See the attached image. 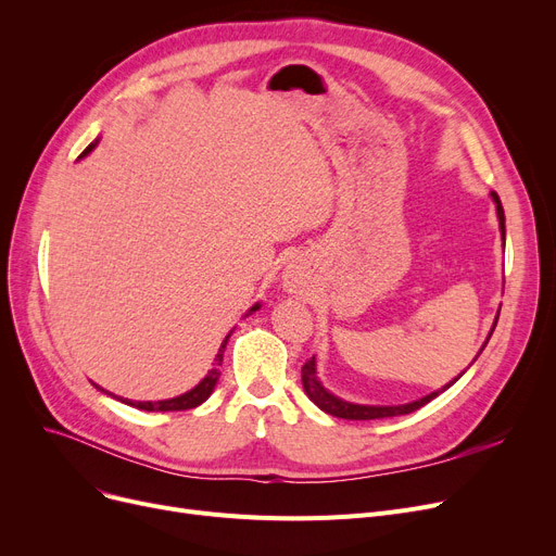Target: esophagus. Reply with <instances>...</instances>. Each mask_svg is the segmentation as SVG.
Wrapping results in <instances>:
<instances>
[{"label": "esophagus", "instance_id": "obj_1", "mask_svg": "<svg viewBox=\"0 0 556 556\" xmlns=\"http://www.w3.org/2000/svg\"><path fill=\"white\" fill-rule=\"evenodd\" d=\"M300 281V275L295 270H286V283L288 286H295Z\"/></svg>", "mask_w": 556, "mask_h": 556}]
</instances>
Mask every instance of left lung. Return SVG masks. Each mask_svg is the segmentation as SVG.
Instances as JSON below:
<instances>
[{
	"label": "left lung",
	"mask_w": 556,
	"mask_h": 556,
	"mask_svg": "<svg viewBox=\"0 0 556 556\" xmlns=\"http://www.w3.org/2000/svg\"><path fill=\"white\" fill-rule=\"evenodd\" d=\"M491 200L495 202V214H498L501 233H503V241H505V212H503V204H501L498 193L491 191ZM498 313H501V311H498ZM495 323H498V319H493V327H491V331H489V338H491V333H493V329H495ZM489 338H486V342H489ZM486 342L482 344V349L486 346ZM482 349L478 352V356L482 354ZM478 356H476L473 361H478ZM315 363H317V361H315V356H313V358H311L308 363H304V367H302V386H304L306 396L319 407V410H325L327 415L338 417V419H352V421H371V419H388V417H399V415H410V413L419 410V407L426 405L428 401H432L434 396H440L444 390H448V388L457 381V378L466 371V369H464L457 378H453V381H451L448 386H444L442 390L430 392V394H426V396H421V399H417V401H410V403H401V405H361V403L344 401V399L331 394L323 383H319V378H317V365H315Z\"/></svg>",
	"instance_id": "left-lung-1"
}]
</instances>
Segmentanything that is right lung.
Listing matches in <instances>:
<instances>
[{"instance_id":"add662e5","label":"right lung","mask_w":556,"mask_h":556,"mask_svg":"<svg viewBox=\"0 0 556 556\" xmlns=\"http://www.w3.org/2000/svg\"><path fill=\"white\" fill-rule=\"evenodd\" d=\"M97 143H99V139H94L90 146H87V149L80 153V157L90 155V153L94 151ZM80 157H78V160H80ZM258 308H261V304H254V306L248 311V315H252V313L258 311ZM227 340H229V336H225V340H223V344H220V349H218V354H216V358H214L212 369L207 371V376H204L195 388H191L189 392H185V394H180V396L162 399V401H130V399H122V396L116 399L112 392H108V390H103V388H99V386H97V388H99L101 392H105L108 396H112V399H116V401H122V403H126V405H130V407H137V410H146V413L191 410V407H198L200 403H204V401H207V399L212 396V392H214V388H216V383H218V378H220V365H223V354H225Z\"/></svg>"}]
</instances>
